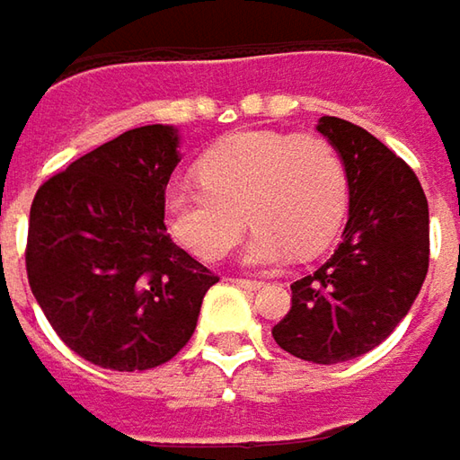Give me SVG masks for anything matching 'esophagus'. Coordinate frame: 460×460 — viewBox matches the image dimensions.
<instances>
[{
  "instance_id": "obj_1",
  "label": "esophagus",
  "mask_w": 460,
  "mask_h": 460,
  "mask_svg": "<svg viewBox=\"0 0 460 460\" xmlns=\"http://www.w3.org/2000/svg\"><path fill=\"white\" fill-rule=\"evenodd\" d=\"M233 281H235L238 287H243V289H251V292L261 287V281H253V279H233Z\"/></svg>"
}]
</instances>
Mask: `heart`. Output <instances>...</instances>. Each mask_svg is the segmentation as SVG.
<instances>
[{
  "label": "heart",
  "mask_w": 460,
  "mask_h": 460,
  "mask_svg": "<svg viewBox=\"0 0 460 460\" xmlns=\"http://www.w3.org/2000/svg\"><path fill=\"white\" fill-rule=\"evenodd\" d=\"M202 186L166 197L171 235L197 258L217 261L256 227L243 263L274 269L294 253H323L343 225L348 181L338 151L320 135L251 130L222 140L199 161Z\"/></svg>",
  "instance_id": "b5f03b06"
}]
</instances>
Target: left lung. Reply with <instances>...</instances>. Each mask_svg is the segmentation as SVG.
<instances>
[{
    "label": "left lung",
    "instance_id": "left-lung-1",
    "mask_svg": "<svg viewBox=\"0 0 460 460\" xmlns=\"http://www.w3.org/2000/svg\"><path fill=\"white\" fill-rule=\"evenodd\" d=\"M348 179V222L338 251L292 284V309L274 325L287 353L312 363L353 361L404 320L430 256L428 199L415 171L363 128L320 117Z\"/></svg>",
    "mask_w": 460,
    "mask_h": 460
}]
</instances>
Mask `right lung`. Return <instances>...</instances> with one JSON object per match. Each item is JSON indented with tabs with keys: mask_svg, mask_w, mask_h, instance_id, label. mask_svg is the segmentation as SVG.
Wrapping results in <instances>:
<instances>
[{
	"mask_svg": "<svg viewBox=\"0 0 460 460\" xmlns=\"http://www.w3.org/2000/svg\"><path fill=\"white\" fill-rule=\"evenodd\" d=\"M179 140L173 125L128 130L48 179L30 207V289L63 343L102 368L171 361L217 284L164 225Z\"/></svg>",
	"mask_w": 460,
	"mask_h": 460,
	"instance_id": "add662e5",
	"label": "right lung"
}]
</instances>
